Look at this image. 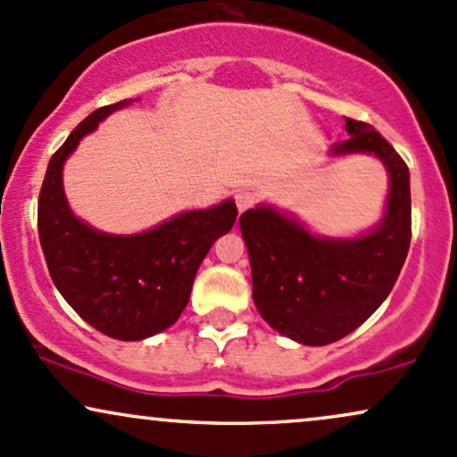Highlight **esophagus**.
Here are the masks:
<instances>
[{"mask_svg": "<svg viewBox=\"0 0 457 457\" xmlns=\"http://www.w3.org/2000/svg\"><path fill=\"white\" fill-rule=\"evenodd\" d=\"M257 197L253 191H240V194H236V206H238V212H245L249 211V208L255 206Z\"/></svg>", "mask_w": 457, "mask_h": 457, "instance_id": "obj_1", "label": "esophagus"}]
</instances>
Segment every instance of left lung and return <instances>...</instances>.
Returning a JSON list of instances; mask_svg holds the SVG:
<instances>
[{"label":"left lung","instance_id":"obj_1","mask_svg":"<svg viewBox=\"0 0 457 457\" xmlns=\"http://www.w3.org/2000/svg\"><path fill=\"white\" fill-rule=\"evenodd\" d=\"M347 120L349 138L334 153H375L389 172L387 212L355 240L317 238L272 208L240 214L253 274V300L270 328L321 347L360 328L387 298L411 245L409 168L364 120Z\"/></svg>","mask_w":457,"mask_h":457}]
</instances>
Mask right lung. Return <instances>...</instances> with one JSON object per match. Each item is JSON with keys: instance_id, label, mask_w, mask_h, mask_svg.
Instances as JSON below:
<instances>
[{"instance_id": "1", "label": "right lung", "mask_w": 457, "mask_h": 457, "mask_svg": "<svg viewBox=\"0 0 457 457\" xmlns=\"http://www.w3.org/2000/svg\"><path fill=\"white\" fill-rule=\"evenodd\" d=\"M131 102L97 108L76 125L51 157L37 200V234L54 287L89 326L119 340H142L172 326L189 302L202 260L238 214L228 200L136 236L102 234L71 214L62 185L63 162L82 136Z\"/></svg>"}]
</instances>
